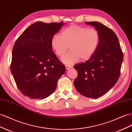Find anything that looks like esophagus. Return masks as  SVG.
Here are the masks:
<instances>
[{
  "label": "esophagus",
  "instance_id": "esophagus-1",
  "mask_svg": "<svg viewBox=\"0 0 132 132\" xmlns=\"http://www.w3.org/2000/svg\"><path fill=\"white\" fill-rule=\"evenodd\" d=\"M72 67V65H67V64L65 65V68H66L67 69H70Z\"/></svg>",
  "mask_w": 132,
  "mask_h": 132
}]
</instances>
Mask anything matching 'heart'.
<instances>
[{"label": "heart", "mask_w": 132, "mask_h": 132, "mask_svg": "<svg viewBox=\"0 0 132 132\" xmlns=\"http://www.w3.org/2000/svg\"><path fill=\"white\" fill-rule=\"evenodd\" d=\"M51 43L58 56L63 55L70 47L71 51L63 56L62 60L72 64L79 59L85 61L95 54L100 43V35L94 28L71 25L62 30L61 35H53Z\"/></svg>", "instance_id": "b5f03b06"}]
</instances>
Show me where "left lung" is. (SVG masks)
<instances>
[{
  "label": "left lung",
  "instance_id": "obj_1",
  "mask_svg": "<svg viewBox=\"0 0 132 132\" xmlns=\"http://www.w3.org/2000/svg\"><path fill=\"white\" fill-rule=\"evenodd\" d=\"M85 23L98 31L100 43L89 59L74 65L78 77L74 84L81 95L97 99L107 93L118 81L123 54L118 39L111 29L97 22Z\"/></svg>",
  "mask_w": 132,
  "mask_h": 132
}]
</instances>
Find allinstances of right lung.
<instances>
[{"label": "right lung", "instance_id": "obj_1", "mask_svg": "<svg viewBox=\"0 0 132 132\" xmlns=\"http://www.w3.org/2000/svg\"><path fill=\"white\" fill-rule=\"evenodd\" d=\"M59 23L36 22L25 30L14 45L10 70L17 87L31 99L52 94L65 67L52 51L51 39L61 29Z\"/></svg>", "mask_w": 132, "mask_h": 132}]
</instances>
